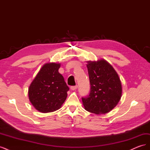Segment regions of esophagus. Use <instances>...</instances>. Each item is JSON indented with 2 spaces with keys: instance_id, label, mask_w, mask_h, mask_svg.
<instances>
[{
  "instance_id": "1",
  "label": "esophagus",
  "mask_w": 150,
  "mask_h": 150,
  "mask_svg": "<svg viewBox=\"0 0 150 150\" xmlns=\"http://www.w3.org/2000/svg\"><path fill=\"white\" fill-rule=\"evenodd\" d=\"M77 88H78V86H71V88H70V89L72 91L76 90Z\"/></svg>"
}]
</instances>
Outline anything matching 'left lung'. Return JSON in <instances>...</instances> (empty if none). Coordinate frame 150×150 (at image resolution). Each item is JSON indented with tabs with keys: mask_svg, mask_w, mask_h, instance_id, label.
<instances>
[{
	"mask_svg": "<svg viewBox=\"0 0 150 150\" xmlns=\"http://www.w3.org/2000/svg\"><path fill=\"white\" fill-rule=\"evenodd\" d=\"M87 67L91 91L89 96L82 98L85 110L97 115L106 114L117 105L121 97L118 74L104 59L88 61Z\"/></svg>",
	"mask_w": 150,
	"mask_h": 150,
	"instance_id": "1",
	"label": "left lung"
}]
</instances>
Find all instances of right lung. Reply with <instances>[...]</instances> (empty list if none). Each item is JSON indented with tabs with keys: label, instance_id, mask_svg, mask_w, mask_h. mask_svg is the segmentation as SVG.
I'll return each mask as SVG.
<instances>
[{
	"label": "right lung",
	"instance_id": "right-lung-1",
	"mask_svg": "<svg viewBox=\"0 0 150 150\" xmlns=\"http://www.w3.org/2000/svg\"><path fill=\"white\" fill-rule=\"evenodd\" d=\"M60 66L54 62L45 64L29 86V100L40 112L55 111L66 99L69 88L58 71Z\"/></svg>",
	"mask_w": 150,
	"mask_h": 150
}]
</instances>
